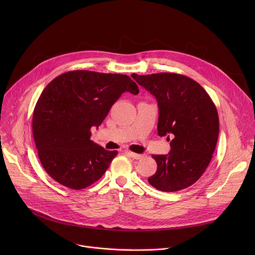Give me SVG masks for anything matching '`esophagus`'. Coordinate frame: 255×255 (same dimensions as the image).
Masks as SVG:
<instances>
[{
	"label": "esophagus",
	"mask_w": 255,
	"mask_h": 255,
	"mask_svg": "<svg viewBox=\"0 0 255 255\" xmlns=\"http://www.w3.org/2000/svg\"><path fill=\"white\" fill-rule=\"evenodd\" d=\"M126 154L128 155V156H130L131 158H133V159H140L141 157H142V155H140V154H136V153H133V152H130V151H127L126 152Z\"/></svg>",
	"instance_id": "esophagus-1"
}]
</instances>
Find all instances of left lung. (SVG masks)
<instances>
[{
    "label": "left lung",
    "mask_w": 255,
    "mask_h": 255,
    "mask_svg": "<svg viewBox=\"0 0 255 255\" xmlns=\"http://www.w3.org/2000/svg\"><path fill=\"white\" fill-rule=\"evenodd\" d=\"M132 76L157 99L158 135L172 138L167 155H152L157 170L148 181L160 191L185 189L202 177L215 151L219 135L216 106L202 86L185 75Z\"/></svg>",
    "instance_id": "left-lung-1"
}]
</instances>
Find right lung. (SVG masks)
Returning a JSON list of instances; mask_svg holds the SVG:
<instances>
[{
    "mask_svg": "<svg viewBox=\"0 0 255 255\" xmlns=\"http://www.w3.org/2000/svg\"><path fill=\"white\" fill-rule=\"evenodd\" d=\"M124 92L137 95V85L125 74L88 70L65 72L46 86L33 113V136L43 168L74 190L98 181L118 151L90 139Z\"/></svg>",
    "mask_w": 255,
    "mask_h": 255,
    "instance_id": "obj_1",
    "label": "right lung"
}]
</instances>
